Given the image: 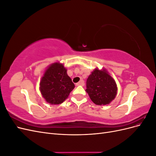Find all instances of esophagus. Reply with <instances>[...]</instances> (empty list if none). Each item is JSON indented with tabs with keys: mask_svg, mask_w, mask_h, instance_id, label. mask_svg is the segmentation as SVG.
<instances>
[{
	"mask_svg": "<svg viewBox=\"0 0 156 156\" xmlns=\"http://www.w3.org/2000/svg\"><path fill=\"white\" fill-rule=\"evenodd\" d=\"M76 85H77V86H83V85H84V82H83V81H79V83H77L76 84Z\"/></svg>",
	"mask_w": 156,
	"mask_h": 156,
	"instance_id": "obj_1",
	"label": "esophagus"
}]
</instances>
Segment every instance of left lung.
<instances>
[{"label": "left lung", "mask_w": 156, "mask_h": 156, "mask_svg": "<svg viewBox=\"0 0 156 156\" xmlns=\"http://www.w3.org/2000/svg\"><path fill=\"white\" fill-rule=\"evenodd\" d=\"M86 91L96 105H105L115 98L118 87L106 69L96 68L87 79Z\"/></svg>", "instance_id": "left-lung-1"}]
</instances>
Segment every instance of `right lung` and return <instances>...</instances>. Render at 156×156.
Segmentation results:
<instances>
[{
    "mask_svg": "<svg viewBox=\"0 0 156 156\" xmlns=\"http://www.w3.org/2000/svg\"><path fill=\"white\" fill-rule=\"evenodd\" d=\"M75 85L63 64L55 62L45 70L40 83V90L45 101L58 105L68 98Z\"/></svg>",
    "mask_w": 156,
    "mask_h": 156,
    "instance_id": "right-lung-1",
    "label": "right lung"
}]
</instances>
